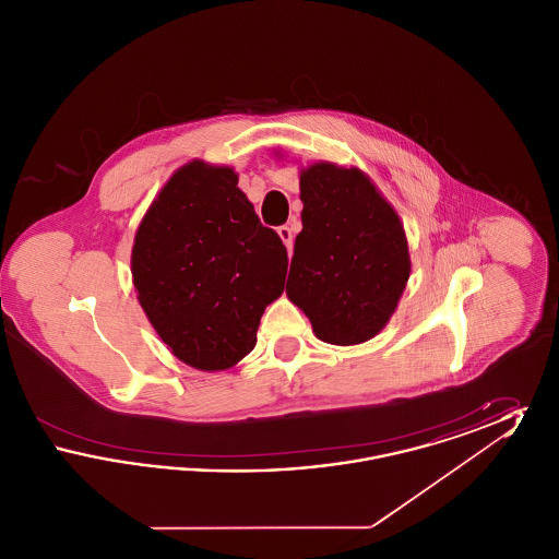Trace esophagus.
I'll return each instance as SVG.
<instances>
[{
    "label": "esophagus",
    "mask_w": 559,
    "mask_h": 559,
    "mask_svg": "<svg viewBox=\"0 0 559 559\" xmlns=\"http://www.w3.org/2000/svg\"><path fill=\"white\" fill-rule=\"evenodd\" d=\"M278 237H281V239H283V242H285V245H287V249H289V251H292L293 237H295V235H293L292 226H287V224H285V226H281V228H278Z\"/></svg>",
    "instance_id": "1"
}]
</instances>
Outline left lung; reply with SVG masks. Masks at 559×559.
I'll return each instance as SVG.
<instances>
[{
  "label": "left lung",
  "mask_w": 559,
  "mask_h": 559,
  "mask_svg": "<svg viewBox=\"0 0 559 559\" xmlns=\"http://www.w3.org/2000/svg\"><path fill=\"white\" fill-rule=\"evenodd\" d=\"M301 233L287 295L317 337L354 346L394 314L411 274L399 213L360 169L317 163L301 171Z\"/></svg>",
  "instance_id": "1"
}]
</instances>
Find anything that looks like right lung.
Returning a JSON list of instances; mask_svg holds the SVG:
<instances>
[{"label":"right lung","instance_id":"add662e5","mask_svg":"<svg viewBox=\"0 0 559 559\" xmlns=\"http://www.w3.org/2000/svg\"><path fill=\"white\" fill-rule=\"evenodd\" d=\"M230 167L192 160L144 215L132 251L142 310L169 349L201 371H224L258 342L283 289L287 247L266 228Z\"/></svg>","mask_w":559,"mask_h":559}]
</instances>
